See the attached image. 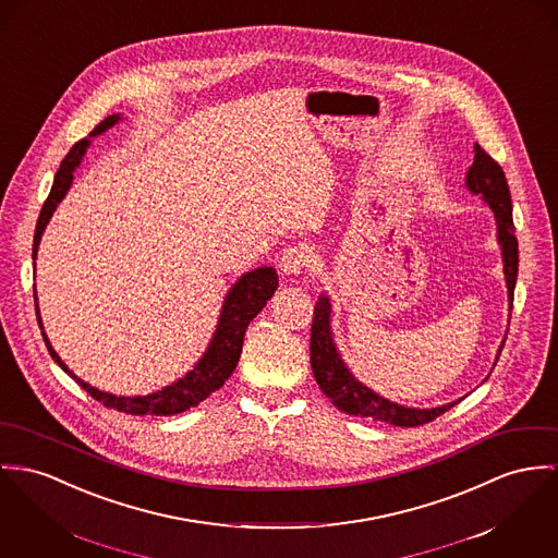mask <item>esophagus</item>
Returning a JSON list of instances; mask_svg holds the SVG:
<instances>
[{
  "mask_svg": "<svg viewBox=\"0 0 558 558\" xmlns=\"http://www.w3.org/2000/svg\"><path fill=\"white\" fill-rule=\"evenodd\" d=\"M312 260L314 255L307 246H289L282 257H280V269L287 274V276H293V274H301V271H307L312 267Z\"/></svg>",
  "mask_w": 558,
  "mask_h": 558,
  "instance_id": "1",
  "label": "esophagus"
}]
</instances>
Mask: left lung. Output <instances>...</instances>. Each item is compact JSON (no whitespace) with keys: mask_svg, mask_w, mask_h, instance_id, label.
<instances>
[{"mask_svg":"<svg viewBox=\"0 0 558 558\" xmlns=\"http://www.w3.org/2000/svg\"><path fill=\"white\" fill-rule=\"evenodd\" d=\"M468 186L475 195H482V199L493 208L497 216V235L504 253V271L508 282L510 303H514L515 276H518V240L514 235V220H512V197L508 178L504 168L482 148L475 144V159L468 172ZM331 303L329 298H318L314 305V318H312V333H310V365L314 372V378L320 386V390L333 401L345 414L361 416V418H374L386 425L395 427H418L427 425L448 412L454 403L433 408V410H414L403 408L397 403H390L385 397L376 395L367 386L354 380V376L345 369V365L336 350V343L331 338Z\"/></svg>","mask_w":558,"mask_h":558,"instance_id":"8db88e82","label":"left lung"}]
</instances>
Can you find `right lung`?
Instances as JSON below:
<instances>
[{"label":"right lung","instance_id":"obj_1","mask_svg":"<svg viewBox=\"0 0 558 558\" xmlns=\"http://www.w3.org/2000/svg\"><path fill=\"white\" fill-rule=\"evenodd\" d=\"M117 121H119V114H112V117L104 119L88 135H97V133L112 128ZM86 148H88L86 137L76 142L72 146V150L65 155V159L61 161L57 173H54L52 189H50V193L44 202L43 213H40L38 225H36L34 258L38 253V244H40V238H43L44 229H46V222L50 220L57 204L65 197ZM276 289H278V274L271 267H258L255 271L244 274L235 282L231 293L227 295L213 343H210L208 352L204 354V359L197 363V367L193 372H189L182 380H178L175 385L166 386L163 390L146 395V397H117V395H110V392H104V390H97V388L86 385L65 367V363L52 350V345L46 340L44 333L43 338L50 356L54 359V363L65 374H70L78 385L83 386L93 399H97L106 408L119 410V412H125V414H133V416H172V414H180V412H186V410L199 405L204 399H208L215 390L225 385V380L233 374V369L240 361L242 345H244V333H246L251 320L263 310V305L274 295ZM34 301H38L36 300V291H34ZM36 314H38V303H36ZM38 325L43 327L40 316H38Z\"/></svg>","mask_w":558,"mask_h":558}]
</instances>
